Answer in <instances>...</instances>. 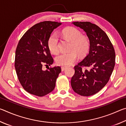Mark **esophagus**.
Segmentation results:
<instances>
[{"instance_id":"esophagus-1","label":"esophagus","mask_w":126,"mask_h":126,"mask_svg":"<svg viewBox=\"0 0 126 126\" xmlns=\"http://www.w3.org/2000/svg\"><path fill=\"white\" fill-rule=\"evenodd\" d=\"M67 68V67H65V66H63V67H61V69H62V71H64V70Z\"/></svg>"}]
</instances>
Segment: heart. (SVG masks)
Here are the masks:
<instances>
[{"instance_id":"obj_1","label":"heart","mask_w":126,"mask_h":126,"mask_svg":"<svg viewBox=\"0 0 126 126\" xmlns=\"http://www.w3.org/2000/svg\"><path fill=\"white\" fill-rule=\"evenodd\" d=\"M62 34L66 39L71 42L69 52H62L55 57L57 64L62 66L72 65L79 56H83L88 52L89 42L88 38L83 36L78 29L74 27H68L62 31ZM48 47L52 53H56L59 50L58 38L55 34L51 35L48 40Z\"/></svg>"}]
</instances>
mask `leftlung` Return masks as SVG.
I'll return each mask as SVG.
<instances>
[{
	"label": "left lung",
	"mask_w": 126,
	"mask_h": 126,
	"mask_svg": "<svg viewBox=\"0 0 126 126\" xmlns=\"http://www.w3.org/2000/svg\"><path fill=\"white\" fill-rule=\"evenodd\" d=\"M73 24L86 32L90 47L86 58L74 67L71 86L78 94L90 96L98 92L109 81L115 65L116 54L107 35L97 25L89 22Z\"/></svg>",
	"instance_id": "obj_1"
}]
</instances>
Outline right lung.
Returning <instances> with one entry per match:
<instances>
[{"label":"right lung","instance_id":"1","mask_svg":"<svg viewBox=\"0 0 126 126\" xmlns=\"http://www.w3.org/2000/svg\"><path fill=\"white\" fill-rule=\"evenodd\" d=\"M61 24L51 21L37 23L28 30L19 41L15 68L21 85L30 94L43 97L55 88L61 68L50 67L43 71L42 66L53 63L47 42L53 30Z\"/></svg>","mask_w":126,"mask_h":126}]
</instances>
